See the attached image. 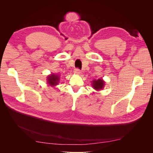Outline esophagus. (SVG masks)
Listing matches in <instances>:
<instances>
[{
    "label": "esophagus",
    "instance_id": "obj_1",
    "mask_svg": "<svg viewBox=\"0 0 153 153\" xmlns=\"http://www.w3.org/2000/svg\"><path fill=\"white\" fill-rule=\"evenodd\" d=\"M74 73H75V74H80V70L78 68H76V69H74Z\"/></svg>",
    "mask_w": 153,
    "mask_h": 153
}]
</instances>
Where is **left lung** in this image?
Instances as JSON below:
<instances>
[{
  "instance_id": "obj_1",
  "label": "left lung",
  "mask_w": 153,
  "mask_h": 153,
  "mask_svg": "<svg viewBox=\"0 0 153 153\" xmlns=\"http://www.w3.org/2000/svg\"><path fill=\"white\" fill-rule=\"evenodd\" d=\"M105 82L103 79H98V80H94L92 81V85L94 89L97 91L101 90L104 87Z\"/></svg>"
}]
</instances>
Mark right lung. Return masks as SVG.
Returning a JSON list of instances; mask_svg holds the SVG:
<instances>
[{
	"label": "right lung",
	"mask_w": 153,
	"mask_h": 153,
	"mask_svg": "<svg viewBox=\"0 0 153 153\" xmlns=\"http://www.w3.org/2000/svg\"><path fill=\"white\" fill-rule=\"evenodd\" d=\"M59 81V76L55 74H51L47 77L48 84L51 86H55L57 85Z\"/></svg>",
	"instance_id": "add662e5"
}]
</instances>
